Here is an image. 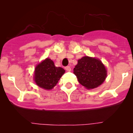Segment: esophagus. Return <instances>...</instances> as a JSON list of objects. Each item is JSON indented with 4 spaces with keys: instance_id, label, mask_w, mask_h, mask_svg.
<instances>
[{
    "instance_id": "esophagus-1",
    "label": "esophagus",
    "mask_w": 133,
    "mask_h": 133,
    "mask_svg": "<svg viewBox=\"0 0 133 133\" xmlns=\"http://www.w3.org/2000/svg\"><path fill=\"white\" fill-rule=\"evenodd\" d=\"M65 69L67 71H70L71 68L69 66H66V67H65Z\"/></svg>"
}]
</instances>
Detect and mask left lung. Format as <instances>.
I'll return each mask as SVG.
<instances>
[{"label":"left lung","mask_w":133,"mask_h":133,"mask_svg":"<svg viewBox=\"0 0 133 133\" xmlns=\"http://www.w3.org/2000/svg\"><path fill=\"white\" fill-rule=\"evenodd\" d=\"M73 71L79 83L88 89L98 87L107 77V70L102 61L88 56L78 60Z\"/></svg>","instance_id":"left-lung-1"}]
</instances>
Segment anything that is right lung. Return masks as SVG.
I'll return each mask as SVG.
<instances>
[{
    "label": "right lung",
    "mask_w": 133,
    "mask_h": 133,
    "mask_svg": "<svg viewBox=\"0 0 133 133\" xmlns=\"http://www.w3.org/2000/svg\"><path fill=\"white\" fill-rule=\"evenodd\" d=\"M64 73L63 68L56 67L53 60L47 58L36 66L34 80L40 88L50 90L57 85Z\"/></svg>",
    "instance_id": "1"
}]
</instances>
